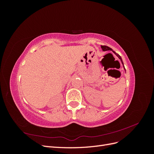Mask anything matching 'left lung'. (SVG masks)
Returning <instances> with one entry per match:
<instances>
[{
  "mask_svg": "<svg viewBox=\"0 0 154 154\" xmlns=\"http://www.w3.org/2000/svg\"><path fill=\"white\" fill-rule=\"evenodd\" d=\"M101 49H102V50H103V51H112V52L117 56V57L119 58V59L121 60V62H122V63L123 64V67H124V69H125V67H124V64H123V60H122V57H120V56L118 54V53H116V52H114V51L112 49L110 48H109V47H108V46H106V45H101Z\"/></svg>",
  "mask_w": 154,
  "mask_h": 154,
  "instance_id": "1",
  "label": "left lung"
}]
</instances>
